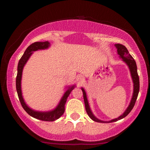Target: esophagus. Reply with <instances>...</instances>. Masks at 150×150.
I'll return each mask as SVG.
<instances>
[{"mask_svg":"<svg viewBox=\"0 0 150 150\" xmlns=\"http://www.w3.org/2000/svg\"><path fill=\"white\" fill-rule=\"evenodd\" d=\"M79 79H80V78H79ZM82 79H81V78H80V80H79V81H82Z\"/></svg>","mask_w":150,"mask_h":150,"instance_id":"esophagus-1","label":"esophagus"}]
</instances>
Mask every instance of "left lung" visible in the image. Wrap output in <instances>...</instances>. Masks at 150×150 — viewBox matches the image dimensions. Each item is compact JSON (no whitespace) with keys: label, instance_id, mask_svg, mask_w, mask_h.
<instances>
[{"label":"left lung","instance_id":"left-lung-1","mask_svg":"<svg viewBox=\"0 0 150 150\" xmlns=\"http://www.w3.org/2000/svg\"><path fill=\"white\" fill-rule=\"evenodd\" d=\"M116 47L117 48V52H118V55L120 56V57L123 59V61L126 63V64L128 65L129 68H130V73H131V76L132 78V81H133L134 83V91H133V94H132V97L130 101V105L126 109V111L123 113V115L118 117V118H116V119H113L110 121H108V123H112V122L117 121V120L122 119V118H125L127 115H128V113L131 111V110L133 108L134 106H135V101L137 100V96H138L139 90H140V80H139V76L138 74H137V65H136L135 61L134 60V58L132 57L131 55L128 52V49H126L125 46L122 45L120 44H115ZM82 92H83V97H84V101H85V109L87 111V113L88 114V116L90 117L91 119L96 122H99V123H106V122L102 121L97 119L94 115L92 114V111H91L90 108H89L88 101H87V95H86L85 91L84 90L83 88H82Z\"/></svg>","mask_w":150,"mask_h":150}]
</instances>
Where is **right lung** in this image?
<instances>
[{"label":"right lung","instance_id":"add662e5","mask_svg":"<svg viewBox=\"0 0 150 150\" xmlns=\"http://www.w3.org/2000/svg\"><path fill=\"white\" fill-rule=\"evenodd\" d=\"M50 46L49 42H34L33 44H31L27 47L26 51L24 53L23 56H22L21 58L20 59L18 65V74H17L16 77V89L17 92H18V95L20 99V104L23 107L25 111L30 115L31 116L34 117V118H37V119L44 120V121H53V120L58 119L63 114L65 111V105L66 103L67 98L70 95V92L74 88V86H72L68 88V90L65 92V93L62 97L61 101H60L59 104L58 106L55 108L54 110L49 112H39V111H35L34 110L31 109L27 106L24 101L23 98L22 96V91H21V78H22V70H23L24 65L27 63V60L30 57L33 51H37V50L40 49H47Z\"/></svg>","mask_w":150,"mask_h":150}]
</instances>
